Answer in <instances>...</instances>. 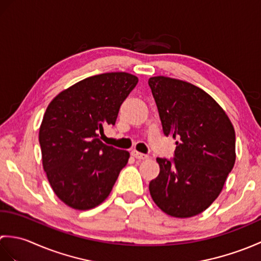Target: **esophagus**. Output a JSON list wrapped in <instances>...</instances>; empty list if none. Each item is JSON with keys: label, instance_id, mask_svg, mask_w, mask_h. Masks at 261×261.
I'll return each mask as SVG.
<instances>
[{"label": "esophagus", "instance_id": "34e87169", "mask_svg": "<svg viewBox=\"0 0 261 261\" xmlns=\"http://www.w3.org/2000/svg\"><path fill=\"white\" fill-rule=\"evenodd\" d=\"M131 156L135 157L136 159H140V160H145V159H148L149 156L148 154H145V153H141V152H138L136 150L131 151Z\"/></svg>", "mask_w": 261, "mask_h": 261}]
</instances>
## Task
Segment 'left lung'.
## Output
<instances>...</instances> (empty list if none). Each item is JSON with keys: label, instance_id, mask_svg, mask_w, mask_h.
Returning <instances> with one entry per match:
<instances>
[{"label": "left lung", "instance_id": "1", "mask_svg": "<svg viewBox=\"0 0 261 261\" xmlns=\"http://www.w3.org/2000/svg\"><path fill=\"white\" fill-rule=\"evenodd\" d=\"M163 132L173 137V158H157L160 171L149 184L157 206L191 218L219 196L236 162V132L222 108L201 88L169 77L149 79Z\"/></svg>", "mask_w": 261, "mask_h": 261}]
</instances>
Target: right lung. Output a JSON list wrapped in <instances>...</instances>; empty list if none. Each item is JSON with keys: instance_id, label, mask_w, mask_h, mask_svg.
Segmentation results:
<instances>
[{"instance_id": "right-lung-1", "label": "right lung", "mask_w": 261, "mask_h": 261, "mask_svg": "<svg viewBox=\"0 0 261 261\" xmlns=\"http://www.w3.org/2000/svg\"><path fill=\"white\" fill-rule=\"evenodd\" d=\"M138 84L127 73L83 80L48 105L39 131L42 165L55 194L68 206L90 210L107 198L130 153L99 140L115 124L121 104Z\"/></svg>"}]
</instances>
